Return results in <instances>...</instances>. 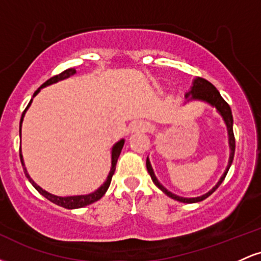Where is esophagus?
I'll use <instances>...</instances> for the list:
<instances>
[{"mask_svg":"<svg viewBox=\"0 0 261 261\" xmlns=\"http://www.w3.org/2000/svg\"><path fill=\"white\" fill-rule=\"evenodd\" d=\"M149 127H151L149 122L143 121V120H137V121L133 122V125H131V127H130V131H131V134L146 133V131L149 130Z\"/></svg>","mask_w":261,"mask_h":261,"instance_id":"34e87169","label":"esophagus"}]
</instances>
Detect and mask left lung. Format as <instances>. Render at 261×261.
Returning a JSON list of instances; mask_svg holds the SVG:
<instances>
[{
	"mask_svg": "<svg viewBox=\"0 0 261 261\" xmlns=\"http://www.w3.org/2000/svg\"><path fill=\"white\" fill-rule=\"evenodd\" d=\"M185 98H187V101L190 100H200V101H205L207 103L208 106L214 107L215 109L217 110V113L222 116L224 124L227 126V133H228V145H229V158H228V164H227V168L224 170V173L222 174V176L220 178V180L217 181V184L215 185L211 190L207 191L206 194H203L201 196H196V197H182V196H178L175 194L170 193L168 189H166L163 185L158 181L157 176H155L153 168L151 166V162H149L148 157L146 160V167H147V170L151 175L152 181L154 182V185L158 189H161L167 196L172 197V199L176 200V201H180V202H185V203H194V202H200L202 200H205L206 197H208L211 195L214 191H216V189L222 184V181L226 178L227 173H228L230 164L233 162V157H234V151H236V140H234V134H233V116H232V110H230V107L228 104L226 103V100L221 97L220 92L217 91L216 87H215L212 83H210L208 81L201 79V77H196L194 80L193 86H191L190 91L188 93H185Z\"/></svg>",
	"mask_w": 261,
	"mask_h": 261,
	"instance_id": "obj_1",
	"label": "left lung"
}]
</instances>
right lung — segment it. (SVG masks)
<instances>
[{
    "instance_id": "obj_1",
    "label": "right lung",
    "mask_w": 261,
    "mask_h": 261,
    "mask_svg": "<svg viewBox=\"0 0 261 261\" xmlns=\"http://www.w3.org/2000/svg\"><path fill=\"white\" fill-rule=\"evenodd\" d=\"M76 73V68H68V70H65L64 72H61L60 74H56V76L51 77L50 80H47L46 82L44 83V85H41V87H39L37 91L34 92V94H33V98L35 97V95L38 94L39 92H40L41 88H44V87L46 86H50L53 85V83H56L59 82V81H62V80H66L68 79V77L73 76V74ZM33 98L29 101L28 107L25 108V110L23 112L22 114V118H20V122H19V136H22V122H23V119H24V115H25V112L28 110V108L31 107L32 101H33ZM124 143H125V140L121 139L120 141H118V142L115 143V145L113 146L112 148V168H110V172L109 174L107 176V180L103 182V184L100 185L99 188L97 189L95 191H93L91 194H86V195H73V196H58V195H54V194H50L47 193L46 190H44V189H41L39 185L35 182L33 179L31 178V175L28 174V172H27V168H25V164H24V160H23V155H22V147H19V157H20V162H22V166H23V170H24V174L27 178H28V180L32 182V185L34 187L39 193L41 194L44 197H46L47 200H50V201L56 203V205L61 206V207H65V208H68V210H73V208H81V207H85L87 205H91V203L98 201V200L101 199L103 197L104 194L107 193L108 188H109L110 182H112V178H113V174L114 172H115V167H116V162H118V158L119 155L121 153V149L124 147Z\"/></svg>"
}]
</instances>
